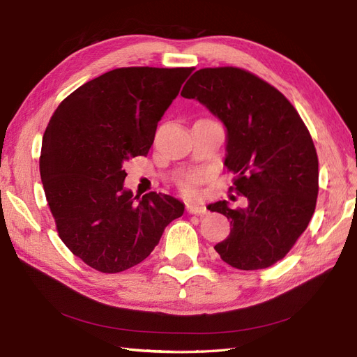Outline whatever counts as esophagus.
Here are the masks:
<instances>
[{"mask_svg": "<svg viewBox=\"0 0 357 357\" xmlns=\"http://www.w3.org/2000/svg\"><path fill=\"white\" fill-rule=\"evenodd\" d=\"M186 212L194 213V215H206V213H208V209H206L202 204H188Z\"/></svg>", "mask_w": 357, "mask_h": 357, "instance_id": "34e87169", "label": "esophagus"}]
</instances>
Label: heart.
Here are the masks:
<instances>
[{"label":"heart","mask_w":357,"mask_h":357,"mask_svg":"<svg viewBox=\"0 0 357 357\" xmlns=\"http://www.w3.org/2000/svg\"><path fill=\"white\" fill-rule=\"evenodd\" d=\"M203 178H204V176L202 172L188 174V176L181 178L180 183H178L181 192L186 194V195H195L197 191H199V186L203 181Z\"/></svg>","instance_id":"b5f03b06"}]
</instances>
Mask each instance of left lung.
Masks as SVG:
<instances>
[{
    "label": "left lung",
    "mask_w": 357,
    "mask_h": 357,
    "mask_svg": "<svg viewBox=\"0 0 357 357\" xmlns=\"http://www.w3.org/2000/svg\"><path fill=\"white\" fill-rule=\"evenodd\" d=\"M215 114L227 130L226 168L248 208L209 206L231 220L215 248L240 271L282 259L307 229L319 191L318 154L303 119L273 85L238 67L197 70L181 90Z\"/></svg>",
    "instance_id": "obj_1"
}]
</instances>
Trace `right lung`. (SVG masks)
Here are the masks:
<instances>
[{
  "label": "right lung",
  "instance_id": "right-lung-1",
  "mask_svg": "<svg viewBox=\"0 0 357 357\" xmlns=\"http://www.w3.org/2000/svg\"><path fill=\"white\" fill-rule=\"evenodd\" d=\"M192 67H122L61 102L47 125L39 172L59 238L102 273H119L154 250L185 206L171 195L125 191L130 157L146 155L157 123Z\"/></svg>",
  "mask_w": 357,
  "mask_h": 357
}]
</instances>
